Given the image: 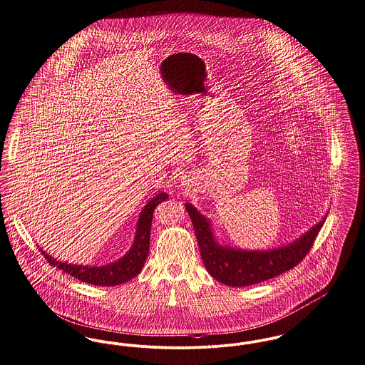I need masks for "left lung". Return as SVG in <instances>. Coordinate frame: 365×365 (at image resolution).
I'll return each mask as SVG.
<instances>
[{
	"label": "left lung",
	"instance_id": "8db88e82",
	"mask_svg": "<svg viewBox=\"0 0 365 365\" xmlns=\"http://www.w3.org/2000/svg\"><path fill=\"white\" fill-rule=\"evenodd\" d=\"M196 232L200 254L207 271L214 279L227 286L242 287L268 281L294 268L309 254L314 240L327 218L312 226L306 235L289 246L267 252H246L220 246L210 222L192 204H186Z\"/></svg>",
	"mask_w": 365,
	"mask_h": 365
}]
</instances>
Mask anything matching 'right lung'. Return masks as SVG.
I'll return each instance as SVG.
<instances>
[{"mask_svg": "<svg viewBox=\"0 0 365 365\" xmlns=\"http://www.w3.org/2000/svg\"><path fill=\"white\" fill-rule=\"evenodd\" d=\"M168 198L167 193H158L153 200L147 202V205L141 211L140 218L138 222L136 237L132 249L120 259L111 262L103 267H88V265H72L66 262L56 261L48 254L40 250L41 254L47 258L50 265L59 268L61 271L66 272L68 275L86 282L88 284L97 286H116L120 283L133 279L136 275L140 274L141 268L147 259L148 249H150V230H151V221L153 212L158 204Z\"/></svg>", "mask_w": 365, "mask_h": 365, "instance_id": "add662e5", "label": "right lung"}]
</instances>
